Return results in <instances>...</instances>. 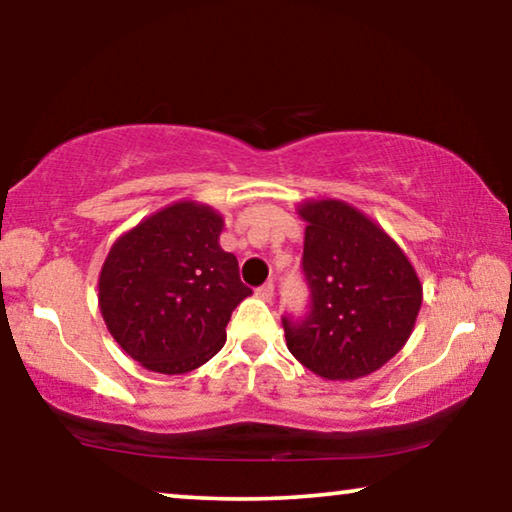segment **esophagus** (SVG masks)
Wrapping results in <instances>:
<instances>
[{
	"instance_id": "34e87169",
	"label": "esophagus",
	"mask_w": 512,
	"mask_h": 512,
	"mask_svg": "<svg viewBox=\"0 0 512 512\" xmlns=\"http://www.w3.org/2000/svg\"><path fill=\"white\" fill-rule=\"evenodd\" d=\"M256 296L261 298V300H265V303H272V298H275V286H272L270 282L263 284V286H258Z\"/></svg>"
}]
</instances>
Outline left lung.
Listing matches in <instances>:
<instances>
[{
  "instance_id": "obj_1",
  "label": "left lung",
  "mask_w": 512,
  "mask_h": 512,
  "mask_svg": "<svg viewBox=\"0 0 512 512\" xmlns=\"http://www.w3.org/2000/svg\"><path fill=\"white\" fill-rule=\"evenodd\" d=\"M298 214L310 310L282 319L286 347L324 380H359L408 342L422 284L403 249L347 202L310 200Z\"/></svg>"
}]
</instances>
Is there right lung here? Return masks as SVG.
<instances>
[{
    "label": "right lung",
    "mask_w": 512,
    "mask_h": 512,
    "mask_svg": "<svg viewBox=\"0 0 512 512\" xmlns=\"http://www.w3.org/2000/svg\"><path fill=\"white\" fill-rule=\"evenodd\" d=\"M223 216L181 200L118 237L100 272V312L139 366L163 375L200 368L226 342L230 314L251 296L221 249Z\"/></svg>",
    "instance_id": "add662e5"
}]
</instances>
